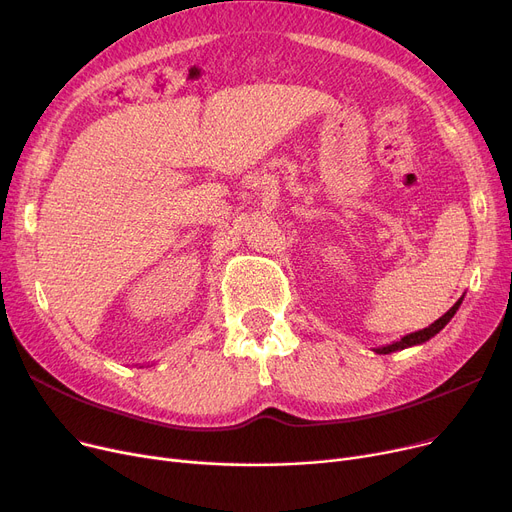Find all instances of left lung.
<instances>
[{"instance_id":"left-lung-1","label":"left lung","mask_w":512,"mask_h":512,"mask_svg":"<svg viewBox=\"0 0 512 512\" xmlns=\"http://www.w3.org/2000/svg\"><path fill=\"white\" fill-rule=\"evenodd\" d=\"M463 299H465V294L463 297L456 301L440 319H436L432 326H427V328H423V330H419V332H411V334H407V336H402L400 340H396V342H392V344H386V346H378V348H373L375 353L378 355H390V353H396V351H402V348H409V346H417V344H423V342H427L429 338H434L446 324L448 321L454 317V313L459 311V307H461V303H463Z\"/></svg>"}]
</instances>
